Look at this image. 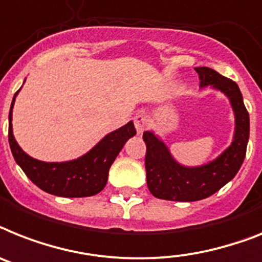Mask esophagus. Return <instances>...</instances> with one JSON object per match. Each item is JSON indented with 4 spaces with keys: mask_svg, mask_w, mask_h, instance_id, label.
<instances>
[{
    "mask_svg": "<svg viewBox=\"0 0 262 262\" xmlns=\"http://www.w3.org/2000/svg\"><path fill=\"white\" fill-rule=\"evenodd\" d=\"M135 126L138 135H142L144 130L149 126V117L145 113L136 114L135 117Z\"/></svg>",
    "mask_w": 262,
    "mask_h": 262,
    "instance_id": "1",
    "label": "esophagus"
}]
</instances>
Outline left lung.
Masks as SVG:
<instances>
[{"mask_svg": "<svg viewBox=\"0 0 262 262\" xmlns=\"http://www.w3.org/2000/svg\"><path fill=\"white\" fill-rule=\"evenodd\" d=\"M194 70L199 73L200 88L210 86L229 100L234 113L233 140L212 161L199 166H185L173 157L166 144L155 132H144L146 182L149 192L157 199L182 202L206 199L234 179L247 155L249 113L244 105L238 85L210 68H194Z\"/></svg>", "mask_w": 262, "mask_h": 262, "instance_id": "obj_1", "label": "left lung"}]
</instances>
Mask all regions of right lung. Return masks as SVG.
Segmentation results:
<instances>
[{"mask_svg": "<svg viewBox=\"0 0 262 262\" xmlns=\"http://www.w3.org/2000/svg\"><path fill=\"white\" fill-rule=\"evenodd\" d=\"M21 90V89H19ZM13 97L9 112V145L13 157L30 181L49 194L58 197H89L100 193L107 182V174L125 142L136 136L133 121L107 133L88 153L76 160L63 162H45L30 157L21 149L13 135Z\"/></svg>", "mask_w": 262, "mask_h": 262, "instance_id": "right-lung-1", "label": "right lung"}]
</instances>
